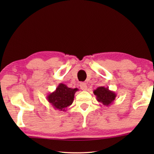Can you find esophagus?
Wrapping results in <instances>:
<instances>
[{
    "mask_svg": "<svg viewBox=\"0 0 154 154\" xmlns=\"http://www.w3.org/2000/svg\"><path fill=\"white\" fill-rule=\"evenodd\" d=\"M79 86H80V88L81 89V90H83V91H86L87 89V84L85 83H80V85Z\"/></svg>",
    "mask_w": 154,
    "mask_h": 154,
    "instance_id": "34e87169",
    "label": "esophagus"
}]
</instances>
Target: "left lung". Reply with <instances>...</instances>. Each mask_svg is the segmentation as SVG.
<instances>
[{"label":"left lung","mask_w":154,"mask_h":154,"mask_svg":"<svg viewBox=\"0 0 154 154\" xmlns=\"http://www.w3.org/2000/svg\"><path fill=\"white\" fill-rule=\"evenodd\" d=\"M93 93L96 96L98 102L101 103L103 105L109 106L113 103L116 97V94L114 91L109 90V87H99L94 90Z\"/></svg>","instance_id":"left-lung-1"}]
</instances>
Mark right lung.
<instances>
[{
  "instance_id": "obj_1",
  "label": "right lung",
  "mask_w": 154,
  "mask_h": 154,
  "mask_svg": "<svg viewBox=\"0 0 154 154\" xmlns=\"http://www.w3.org/2000/svg\"><path fill=\"white\" fill-rule=\"evenodd\" d=\"M77 91H79L77 88L71 89L66 85L60 83L55 91L47 96V100L54 109L65 111L67 106L73 103L75 94Z\"/></svg>"
}]
</instances>
